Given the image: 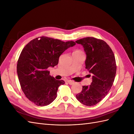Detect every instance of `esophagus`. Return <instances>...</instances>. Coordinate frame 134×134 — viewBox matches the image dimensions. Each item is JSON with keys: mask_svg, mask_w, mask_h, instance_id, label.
<instances>
[{"mask_svg": "<svg viewBox=\"0 0 134 134\" xmlns=\"http://www.w3.org/2000/svg\"><path fill=\"white\" fill-rule=\"evenodd\" d=\"M68 83L70 85H72L74 84V82H73V81H71V80H68L67 81Z\"/></svg>", "mask_w": 134, "mask_h": 134, "instance_id": "34e87169", "label": "esophagus"}]
</instances>
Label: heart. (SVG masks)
<instances>
[{
  "instance_id": "1",
  "label": "heart",
  "mask_w": 134,
  "mask_h": 134,
  "mask_svg": "<svg viewBox=\"0 0 134 134\" xmlns=\"http://www.w3.org/2000/svg\"><path fill=\"white\" fill-rule=\"evenodd\" d=\"M75 52H81L80 51H79V50H77V51H75Z\"/></svg>"
}]
</instances>
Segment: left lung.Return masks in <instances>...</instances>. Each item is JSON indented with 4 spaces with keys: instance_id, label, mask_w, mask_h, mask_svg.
I'll return each mask as SVG.
<instances>
[{
    "instance_id": "1",
    "label": "left lung",
    "mask_w": 134,
    "mask_h": 134,
    "mask_svg": "<svg viewBox=\"0 0 134 134\" xmlns=\"http://www.w3.org/2000/svg\"><path fill=\"white\" fill-rule=\"evenodd\" d=\"M87 55L86 68L93 74L90 86H83L82 91L76 95L79 102L86 106H92L99 103L110 90L116 73L114 54L104 41L88 37L77 40Z\"/></svg>"
}]
</instances>
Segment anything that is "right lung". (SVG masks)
Wrapping results in <instances>:
<instances>
[{
    "label": "right lung",
    "mask_w": 134,
    "mask_h": 134,
    "mask_svg": "<svg viewBox=\"0 0 134 134\" xmlns=\"http://www.w3.org/2000/svg\"><path fill=\"white\" fill-rule=\"evenodd\" d=\"M75 44L72 41L65 42L41 36L23 48L18 60L17 74L22 91L31 102L45 106L55 99L59 86L65 82L50 75L47 69L57 65L60 56Z\"/></svg>",
    "instance_id": "obj_1"
}]
</instances>
